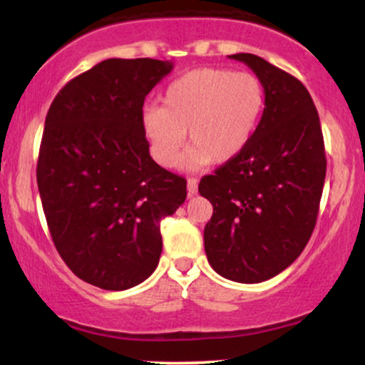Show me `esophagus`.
Listing matches in <instances>:
<instances>
[{
	"label": "esophagus",
	"mask_w": 365,
	"mask_h": 365,
	"mask_svg": "<svg viewBox=\"0 0 365 365\" xmlns=\"http://www.w3.org/2000/svg\"><path fill=\"white\" fill-rule=\"evenodd\" d=\"M187 190H188V194H190V195L197 194V178H188L187 180Z\"/></svg>",
	"instance_id": "esophagus-1"
}]
</instances>
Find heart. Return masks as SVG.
Segmentation results:
<instances>
[{
	"instance_id": "heart-1",
	"label": "heart",
	"mask_w": 365,
	"mask_h": 365,
	"mask_svg": "<svg viewBox=\"0 0 365 365\" xmlns=\"http://www.w3.org/2000/svg\"><path fill=\"white\" fill-rule=\"evenodd\" d=\"M163 106H148L142 128L158 165L173 168L187 133L182 165L195 170L235 159L252 140L266 89L257 75L228 68H195L163 92Z\"/></svg>"
}]
</instances>
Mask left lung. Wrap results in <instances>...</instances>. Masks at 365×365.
<instances>
[{
  "label": "left lung",
  "mask_w": 365,
  "mask_h": 365,
  "mask_svg": "<svg viewBox=\"0 0 365 365\" xmlns=\"http://www.w3.org/2000/svg\"><path fill=\"white\" fill-rule=\"evenodd\" d=\"M230 58L261 78L266 106L249 145L200 180V195L215 209L204 249L217 274L261 283L287 269L312 235L326 177L324 140L299 78L255 54Z\"/></svg>",
  "instance_id": "left-lung-1"
}]
</instances>
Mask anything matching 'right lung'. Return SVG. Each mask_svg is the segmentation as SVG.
I'll return each mask as SVG.
<instances>
[{
	"label": "right lung",
	"instance_id": "add662e5",
	"mask_svg": "<svg viewBox=\"0 0 365 365\" xmlns=\"http://www.w3.org/2000/svg\"><path fill=\"white\" fill-rule=\"evenodd\" d=\"M171 61L110 58L58 92L46 116L37 187L66 266L103 290L148 279L163 250V217L187 197V180L161 168L142 128L145 96Z\"/></svg>",
	"mask_w": 365,
	"mask_h": 365
}]
</instances>
